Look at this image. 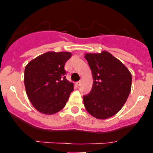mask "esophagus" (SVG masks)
<instances>
[{"label":"esophagus","mask_w":153,"mask_h":153,"mask_svg":"<svg viewBox=\"0 0 153 153\" xmlns=\"http://www.w3.org/2000/svg\"><path fill=\"white\" fill-rule=\"evenodd\" d=\"M80 84H81V81H79V82L76 83V85H77V86H80Z\"/></svg>","instance_id":"obj_1"}]
</instances>
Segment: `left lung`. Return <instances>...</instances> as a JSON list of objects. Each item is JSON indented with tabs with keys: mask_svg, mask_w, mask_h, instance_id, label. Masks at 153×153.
<instances>
[{
	"mask_svg": "<svg viewBox=\"0 0 153 153\" xmlns=\"http://www.w3.org/2000/svg\"><path fill=\"white\" fill-rule=\"evenodd\" d=\"M93 74V87L83 96L86 111L99 120H106L122 109L132 86V75L122 62L107 51L86 53Z\"/></svg>",
	"mask_w": 153,
	"mask_h": 153,
	"instance_id": "obj_1",
	"label": "left lung"
}]
</instances>
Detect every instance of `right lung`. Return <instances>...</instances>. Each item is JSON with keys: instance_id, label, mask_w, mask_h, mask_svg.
<instances>
[{"instance_id": "1", "label": "right lung", "mask_w": 153, "mask_h": 153, "mask_svg": "<svg viewBox=\"0 0 153 153\" xmlns=\"http://www.w3.org/2000/svg\"><path fill=\"white\" fill-rule=\"evenodd\" d=\"M71 56L70 52L50 51L30 61L25 67L27 95L40 113L54 114L67 103L74 83L66 79L64 66Z\"/></svg>"}]
</instances>
